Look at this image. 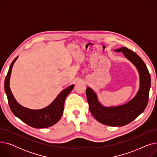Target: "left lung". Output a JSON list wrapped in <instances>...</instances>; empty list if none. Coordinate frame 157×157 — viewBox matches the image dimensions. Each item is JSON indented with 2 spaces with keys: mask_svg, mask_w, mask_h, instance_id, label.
I'll use <instances>...</instances> for the list:
<instances>
[{
  "mask_svg": "<svg viewBox=\"0 0 157 157\" xmlns=\"http://www.w3.org/2000/svg\"><path fill=\"white\" fill-rule=\"evenodd\" d=\"M114 51L122 52L137 67L140 77L137 94L132 100L124 105L109 108H105L98 102L97 95L89 87L86 88V95L90 111L98 121L105 125L121 127L132 121L145 109L149 98L151 77L146 64L134 52L126 47Z\"/></svg>",
  "mask_w": 157,
  "mask_h": 157,
  "instance_id": "1",
  "label": "left lung"
}]
</instances>
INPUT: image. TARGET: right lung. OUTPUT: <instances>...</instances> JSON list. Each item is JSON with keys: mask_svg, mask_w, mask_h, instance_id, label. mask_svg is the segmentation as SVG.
<instances>
[{"mask_svg": "<svg viewBox=\"0 0 157 157\" xmlns=\"http://www.w3.org/2000/svg\"><path fill=\"white\" fill-rule=\"evenodd\" d=\"M17 58L16 57L11 63L4 81L5 92L11 111L14 116L32 127L43 128L53 125L59 121L62 116L65 99L73 89L74 85L63 90L50 105L43 109L34 110L24 108L16 102L10 87V79L13 65Z\"/></svg>", "mask_w": 157, "mask_h": 157, "instance_id": "obj_1", "label": "right lung"}]
</instances>
